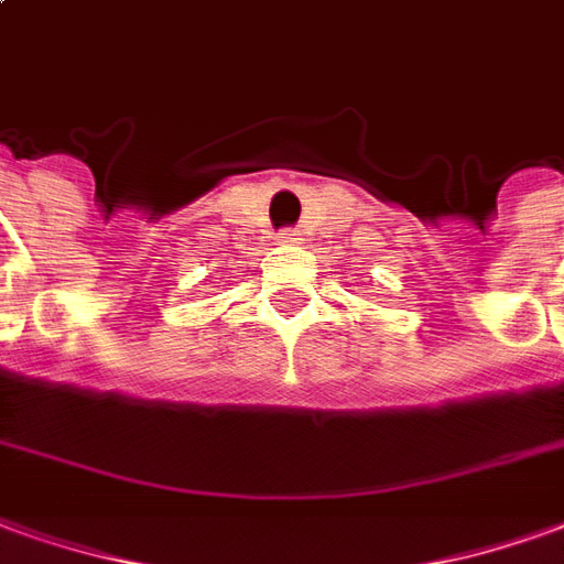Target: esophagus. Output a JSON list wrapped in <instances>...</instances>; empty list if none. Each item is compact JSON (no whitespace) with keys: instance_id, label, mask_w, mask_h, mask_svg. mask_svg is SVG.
Masks as SVG:
<instances>
[{"instance_id":"esophagus-1","label":"esophagus","mask_w":564,"mask_h":564,"mask_svg":"<svg viewBox=\"0 0 564 564\" xmlns=\"http://www.w3.org/2000/svg\"><path fill=\"white\" fill-rule=\"evenodd\" d=\"M278 241L290 243V247H293V243H302V231H299V228H283L281 235H278Z\"/></svg>"}]
</instances>
